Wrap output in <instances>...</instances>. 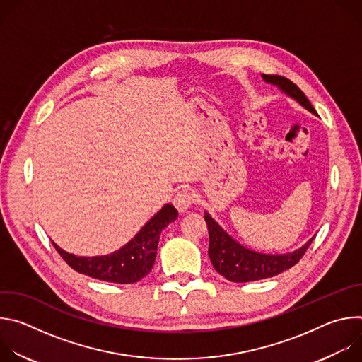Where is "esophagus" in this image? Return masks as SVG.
Masks as SVG:
<instances>
[{
    "label": "esophagus",
    "mask_w": 362,
    "mask_h": 362,
    "mask_svg": "<svg viewBox=\"0 0 362 362\" xmlns=\"http://www.w3.org/2000/svg\"><path fill=\"white\" fill-rule=\"evenodd\" d=\"M194 194L189 189H182L179 190L175 197H173V204L176 206V209L179 212H186L189 208H192V204L194 203Z\"/></svg>",
    "instance_id": "1"
}]
</instances>
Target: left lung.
Instances as JSON below:
<instances>
[{"mask_svg":"<svg viewBox=\"0 0 362 362\" xmlns=\"http://www.w3.org/2000/svg\"><path fill=\"white\" fill-rule=\"evenodd\" d=\"M262 78L267 83L276 86L282 93L299 103L303 109L318 116L302 90L291 80L269 74H262ZM204 221L209 229L211 262L216 272L232 282H252L282 274L299 262L308 246L314 240V238H311L305 245L288 253H262L252 250L235 240L208 212H204Z\"/></svg>","mask_w":362,"mask_h":362,"instance_id":"obj_1","label":"left lung"}]
</instances>
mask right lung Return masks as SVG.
<instances>
[{
    "instance_id": "obj_1",
    "label": "right lung",
    "mask_w": 362,
    "mask_h": 362,
    "mask_svg": "<svg viewBox=\"0 0 362 362\" xmlns=\"http://www.w3.org/2000/svg\"><path fill=\"white\" fill-rule=\"evenodd\" d=\"M177 218L175 206L166 203L124 246L109 255L77 256L62 249L53 242L63 259L78 274L90 278L113 282L134 284L144 278L156 259L160 232Z\"/></svg>"
}]
</instances>
